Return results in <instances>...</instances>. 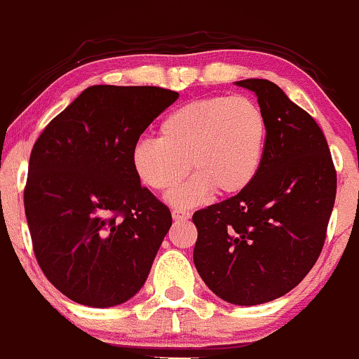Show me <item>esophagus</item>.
Returning a JSON list of instances; mask_svg holds the SVG:
<instances>
[{
	"instance_id": "34e87169",
	"label": "esophagus",
	"mask_w": 359,
	"mask_h": 359,
	"mask_svg": "<svg viewBox=\"0 0 359 359\" xmlns=\"http://www.w3.org/2000/svg\"><path fill=\"white\" fill-rule=\"evenodd\" d=\"M172 217H173V220L184 222V220H189L191 213H189V211H186V210H177L175 208L172 211Z\"/></svg>"
}]
</instances>
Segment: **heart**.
Listing matches in <instances>:
<instances>
[{
    "label": "heart",
    "mask_w": 359,
    "mask_h": 359,
    "mask_svg": "<svg viewBox=\"0 0 359 359\" xmlns=\"http://www.w3.org/2000/svg\"><path fill=\"white\" fill-rule=\"evenodd\" d=\"M266 116L246 96L194 100L170 111L160 139H141L130 151L132 168L153 191L175 187L191 168L196 175L167 196L179 208L199 205L213 191L237 194L251 186L266 149Z\"/></svg>",
    "instance_id": "obj_1"
}]
</instances>
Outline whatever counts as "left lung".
Returning a JSON list of instances; mask_svg holds the SVG:
<instances>
[{
  "mask_svg": "<svg viewBox=\"0 0 359 359\" xmlns=\"http://www.w3.org/2000/svg\"><path fill=\"white\" fill-rule=\"evenodd\" d=\"M266 116V149L251 186L192 215L194 265L220 299L269 303L292 290L322 252L337 191L318 123L265 79L237 81Z\"/></svg>",
  "mask_w": 359,
  "mask_h": 359,
  "instance_id": "obj_1",
  "label": "left lung"
}]
</instances>
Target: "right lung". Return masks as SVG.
<instances>
[{
    "label": "right lung",
    "mask_w": 359,
    "mask_h": 359,
    "mask_svg": "<svg viewBox=\"0 0 359 359\" xmlns=\"http://www.w3.org/2000/svg\"><path fill=\"white\" fill-rule=\"evenodd\" d=\"M177 97L153 86H90L34 144L24 191L34 255L75 303L116 306L148 278L172 213L141 186L130 151Z\"/></svg>",
    "instance_id": "right-lung-1"
}]
</instances>
